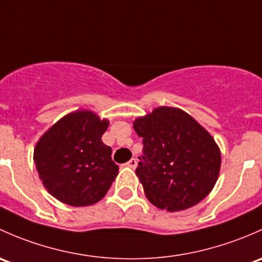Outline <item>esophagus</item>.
<instances>
[{"mask_svg": "<svg viewBox=\"0 0 262 262\" xmlns=\"http://www.w3.org/2000/svg\"><path fill=\"white\" fill-rule=\"evenodd\" d=\"M126 165L128 166V168H131V169H135L137 166V161H136V159H131L130 161H128V163H126Z\"/></svg>", "mask_w": 262, "mask_h": 262, "instance_id": "34e87169", "label": "esophagus"}]
</instances>
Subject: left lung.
<instances>
[{"label":"left lung","instance_id":"obj_1","mask_svg":"<svg viewBox=\"0 0 262 262\" xmlns=\"http://www.w3.org/2000/svg\"><path fill=\"white\" fill-rule=\"evenodd\" d=\"M144 144L136 175L151 204L168 212L203 201L221 170V150L201 123L177 107H158L134 121Z\"/></svg>","mask_w":262,"mask_h":262}]
</instances>
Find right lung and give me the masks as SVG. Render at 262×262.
I'll use <instances>...</instances> for the list:
<instances>
[{
  "label": "right lung",
  "instance_id": "right-lung-1",
  "mask_svg": "<svg viewBox=\"0 0 262 262\" xmlns=\"http://www.w3.org/2000/svg\"><path fill=\"white\" fill-rule=\"evenodd\" d=\"M107 118L90 110L61 117L44 132L34 149V161L42 185L54 198L73 207L101 201L118 175L111 147L102 141Z\"/></svg>",
  "mask_w": 262,
  "mask_h": 262
}]
</instances>
